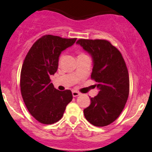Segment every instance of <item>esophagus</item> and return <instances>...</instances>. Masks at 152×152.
<instances>
[{
	"instance_id": "esophagus-1",
	"label": "esophagus",
	"mask_w": 152,
	"mask_h": 152,
	"mask_svg": "<svg viewBox=\"0 0 152 152\" xmlns=\"http://www.w3.org/2000/svg\"><path fill=\"white\" fill-rule=\"evenodd\" d=\"M80 94H80L78 91H72V95H73V96H74V97L78 96H79Z\"/></svg>"
}]
</instances>
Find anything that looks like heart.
<instances>
[{
	"mask_svg": "<svg viewBox=\"0 0 152 152\" xmlns=\"http://www.w3.org/2000/svg\"><path fill=\"white\" fill-rule=\"evenodd\" d=\"M81 55H84V54H81Z\"/></svg>",
	"mask_w": 152,
	"mask_h": 152,
	"instance_id": "heart-1",
	"label": "heart"
}]
</instances>
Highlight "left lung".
I'll return each instance as SVG.
<instances>
[{"label":"left lung","instance_id":"obj_1","mask_svg":"<svg viewBox=\"0 0 152 152\" xmlns=\"http://www.w3.org/2000/svg\"><path fill=\"white\" fill-rule=\"evenodd\" d=\"M80 45L91 56V78L96 82L98 95L90 98L83 110L86 120L96 126H105L118 117L129 93V78L126 63L116 47L106 40L79 39Z\"/></svg>","mask_w":152,"mask_h":152}]
</instances>
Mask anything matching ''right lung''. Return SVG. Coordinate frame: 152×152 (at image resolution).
Returning <instances> with one entry per match:
<instances>
[{"instance_id":"1","label":"right lung","mask_w":152,"mask_h":152,"mask_svg":"<svg viewBox=\"0 0 152 152\" xmlns=\"http://www.w3.org/2000/svg\"><path fill=\"white\" fill-rule=\"evenodd\" d=\"M76 41L43 36L34 43L23 64L20 80L23 99L30 114L44 124L59 121L73 99L70 90L61 91L54 88L50 76L57 71L61 52Z\"/></svg>"}]
</instances>
